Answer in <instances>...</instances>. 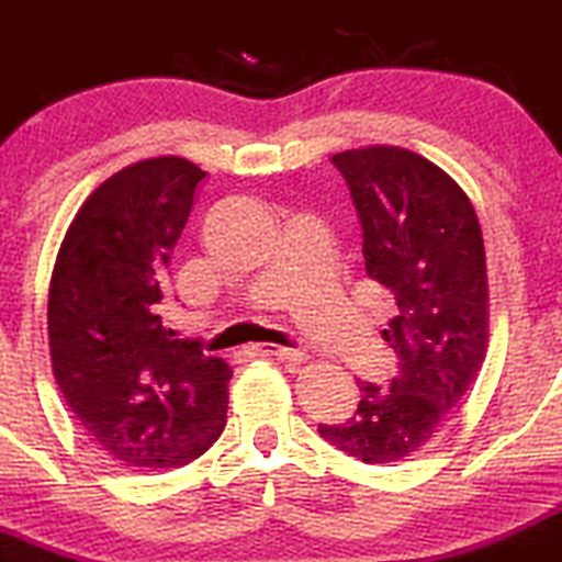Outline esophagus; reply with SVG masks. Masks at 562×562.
Returning <instances> with one entry per match:
<instances>
[{
	"label": "esophagus",
	"instance_id": "1",
	"mask_svg": "<svg viewBox=\"0 0 562 562\" xmlns=\"http://www.w3.org/2000/svg\"><path fill=\"white\" fill-rule=\"evenodd\" d=\"M249 351H252V357H274V359H285V362H304V351H299V348L255 342V346H249Z\"/></svg>",
	"mask_w": 562,
	"mask_h": 562
}]
</instances>
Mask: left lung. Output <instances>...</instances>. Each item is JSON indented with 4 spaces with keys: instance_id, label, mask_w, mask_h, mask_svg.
Instances as JSON below:
<instances>
[{
    "instance_id": "1",
    "label": "left lung",
    "mask_w": 562,
    "mask_h": 562,
    "mask_svg": "<svg viewBox=\"0 0 562 562\" xmlns=\"http://www.w3.org/2000/svg\"><path fill=\"white\" fill-rule=\"evenodd\" d=\"M362 225L364 271L395 299L381 337L397 353L390 386L357 381L359 403L318 434L364 464L419 450L464 403L488 346L481 222L464 189L423 156L370 145L331 156Z\"/></svg>"
}]
</instances>
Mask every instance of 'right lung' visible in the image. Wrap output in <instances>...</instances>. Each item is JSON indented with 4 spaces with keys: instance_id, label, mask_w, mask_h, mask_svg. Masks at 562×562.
<instances>
[{
    "instance_id": "right-lung-1",
    "label": "right lung",
    "mask_w": 562,
    "mask_h": 562,
    "mask_svg": "<svg viewBox=\"0 0 562 562\" xmlns=\"http://www.w3.org/2000/svg\"><path fill=\"white\" fill-rule=\"evenodd\" d=\"M205 172L145 159L101 183L70 222L48 285V348L85 431L125 467H183L227 423L225 359L165 321L167 263Z\"/></svg>"
}]
</instances>
